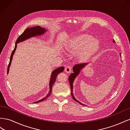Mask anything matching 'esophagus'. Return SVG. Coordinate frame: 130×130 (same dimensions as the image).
Listing matches in <instances>:
<instances>
[{"instance_id":"34e87169","label":"esophagus","mask_w":130,"mask_h":130,"mask_svg":"<svg viewBox=\"0 0 130 130\" xmlns=\"http://www.w3.org/2000/svg\"><path fill=\"white\" fill-rule=\"evenodd\" d=\"M65 71L67 73H70V72L71 71V67H70V66H66L65 68Z\"/></svg>"}]
</instances>
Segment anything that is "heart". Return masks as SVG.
Segmentation results:
<instances>
[{
    "label": "heart",
    "mask_w": 130,
    "mask_h": 130,
    "mask_svg": "<svg viewBox=\"0 0 130 130\" xmlns=\"http://www.w3.org/2000/svg\"><path fill=\"white\" fill-rule=\"evenodd\" d=\"M69 51L72 53H78L80 61L87 60L99 49V43L94 38L89 35H80L74 37L68 46Z\"/></svg>",
    "instance_id": "b5f03b06"
}]
</instances>
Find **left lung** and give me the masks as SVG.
<instances>
[{
    "label": "left lung",
    "mask_w": 130,
    "mask_h": 130,
    "mask_svg": "<svg viewBox=\"0 0 130 130\" xmlns=\"http://www.w3.org/2000/svg\"><path fill=\"white\" fill-rule=\"evenodd\" d=\"M113 42H115V41L113 40ZM87 65V63H82V64L81 63V64H76L75 66H73V73H72L69 77V83H70V87H71V95H72V97L73 99L74 100H75L76 102L80 103V105H84V106H86V105L83 104V103H80V102H79L78 101V100H77L75 98V97H74V96L73 95L72 91H73V83L74 80L75 79L76 77L79 75V73H80V71H81V70L83 68H84L85 66H86V65Z\"/></svg>",
    "instance_id": "8db88e82"
}]
</instances>
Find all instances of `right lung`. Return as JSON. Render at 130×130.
I'll use <instances>...</instances> for the list:
<instances>
[{"label": "right lung", "mask_w": 130, "mask_h": 130, "mask_svg": "<svg viewBox=\"0 0 130 130\" xmlns=\"http://www.w3.org/2000/svg\"><path fill=\"white\" fill-rule=\"evenodd\" d=\"M46 31H47L46 29L43 28L42 27H40V26H35V27H30V28L29 27V28L26 29L24 30V31L22 33V34L19 37H18L16 41V44H15V47H14V48L11 54L10 62H9V64L8 65V66H7V73H8L9 72L10 66L11 65V61L12 60L13 55L14 52H15V51L16 50V48H17V44L21 42L24 41V40H27L28 39L32 38V37L36 36H40L41 35H42V34H44V32H46ZM64 66H61V67H59V68H57V69L54 70V71L52 72L51 77L50 83H49L50 91L48 92V94H47V95L46 96L45 98H44L42 99L39 100V101L35 102V103H38L40 102H42V101H44V100L47 99L51 95L52 90V87L53 86L54 83H55V80H56V78H57V75L60 72H62L63 71H64Z\"/></svg>", "instance_id": "right-lung-1"}]
</instances>
